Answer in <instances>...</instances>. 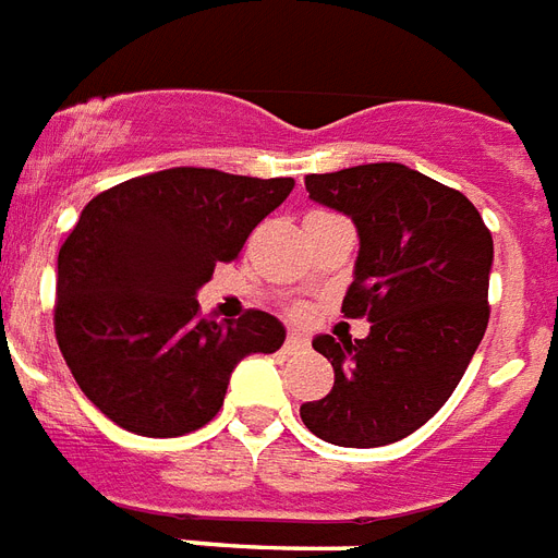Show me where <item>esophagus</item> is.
<instances>
[{
    "mask_svg": "<svg viewBox=\"0 0 558 558\" xmlns=\"http://www.w3.org/2000/svg\"><path fill=\"white\" fill-rule=\"evenodd\" d=\"M283 348H287V353H301V350H306V339L301 332H289L287 341H283Z\"/></svg>",
    "mask_w": 558,
    "mask_h": 558,
    "instance_id": "esophagus-1",
    "label": "esophagus"
}]
</instances>
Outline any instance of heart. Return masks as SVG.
<instances>
[{
	"label": "heart",
	"mask_w": 558,
	"mask_h": 558,
	"mask_svg": "<svg viewBox=\"0 0 558 558\" xmlns=\"http://www.w3.org/2000/svg\"><path fill=\"white\" fill-rule=\"evenodd\" d=\"M292 313H295V315H301V310H292Z\"/></svg>",
	"instance_id": "1"
}]
</instances>
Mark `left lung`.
<instances>
[{"label":"left lung","instance_id":"left-lung-1","mask_svg":"<svg viewBox=\"0 0 558 558\" xmlns=\"http://www.w3.org/2000/svg\"><path fill=\"white\" fill-rule=\"evenodd\" d=\"M304 185L356 222V278L341 313L367 318L371 336L313 341L336 381L301 405V420L336 446H388L446 405L484 339L493 234L463 193L397 161L313 173Z\"/></svg>","mask_w":558,"mask_h":558}]
</instances>
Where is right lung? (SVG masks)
I'll use <instances>...</instances> for the list:
<instances>
[{"label": "right lung", "instance_id": "right-lung-1", "mask_svg": "<svg viewBox=\"0 0 558 558\" xmlns=\"http://www.w3.org/2000/svg\"><path fill=\"white\" fill-rule=\"evenodd\" d=\"M295 179L170 168L83 208L57 257L54 336L81 390L126 432L182 437L210 423L248 353H275V315L202 318L196 289L240 257Z\"/></svg>", "mask_w": 558, "mask_h": 558}]
</instances>
